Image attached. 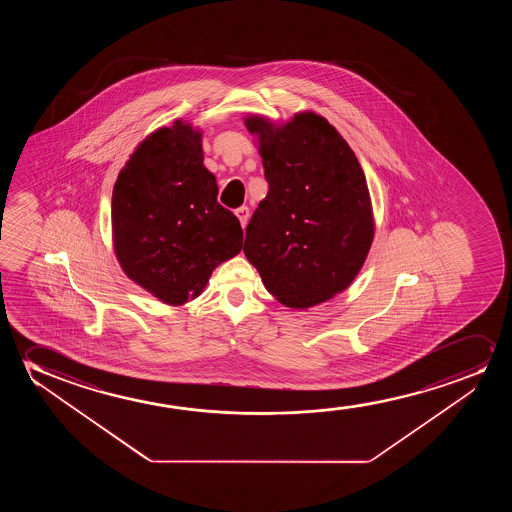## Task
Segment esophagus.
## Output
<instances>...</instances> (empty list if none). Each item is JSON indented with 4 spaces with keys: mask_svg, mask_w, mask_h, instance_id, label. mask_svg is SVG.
Wrapping results in <instances>:
<instances>
[{
    "mask_svg": "<svg viewBox=\"0 0 512 512\" xmlns=\"http://www.w3.org/2000/svg\"><path fill=\"white\" fill-rule=\"evenodd\" d=\"M236 217L239 218V222H241V227H245L248 224V218H250V210H248V206H241L236 210Z\"/></svg>",
    "mask_w": 512,
    "mask_h": 512,
    "instance_id": "obj_1",
    "label": "esophagus"
}]
</instances>
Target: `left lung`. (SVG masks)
<instances>
[{
    "mask_svg": "<svg viewBox=\"0 0 512 512\" xmlns=\"http://www.w3.org/2000/svg\"><path fill=\"white\" fill-rule=\"evenodd\" d=\"M245 126L259 138L269 183L246 225V259L283 306L329 301L350 287L374 238L360 162L336 127L313 112L281 126L252 115Z\"/></svg>",
    "mask_w": 512,
    "mask_h": 512,
    "instance_id": "8db88e82",
    "label": "left lung"
}]
</instances>
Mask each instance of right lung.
Segmentation results:
<instances>
[{
    "label": "right lung",
    "mask_w": 512,
    "mask_h": 512,
    "mask_svg": "<svg viewBox=\"0 0 512 512\" xmlns=\"http://www.w3.org/2000/svg\"><path fill=\"white\" fill-rule=\"evenodd\" d=\"M201 131L176 120L141 141L113 187L115 255L124 273L169 306L196 299L213 269L241 252L243 229L217 201Z\"/></svg>",
    "instance_id": "right-lung-1"
}]
</instances>
